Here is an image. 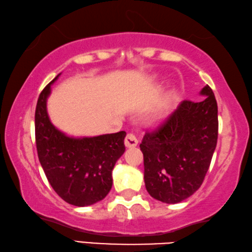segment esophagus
Wrapping results in <instances>:
<instances>
[{"mask_svg":"<svg viewBox=\"0 0 252 252\" xmlns=\"http://www.w3.org/2000/svg\"><path fill=\"white\" fill-rule=\"evenodd\" d=\"M125 143L126 148H133L138 144V139L133 133H127L125 139Z\"/></svg>","mask_w":252,"mask_h":252,"instance_id":"esophagus-1","label":"esophagus"}]
</instances>
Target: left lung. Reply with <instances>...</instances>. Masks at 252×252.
<instances>
[{"mask_svg":"<svg viewBox=\"0 0 252 252\" xmlns=\"http://www.w3.org/2000/svg\"><path fill=\"white\" fill-rule=\"evenodd\" d=\"M203 100H185L140 144L144 183L152 198L181 202L202 185L218 140V105L206 85Z\"/></svg>","mask_w":252,"mask_h":252,"instance_id":"left-lung-1","label":"left lung"}]
</instances>
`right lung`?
I'll return each instance as SVG.
<instances>
[{
	"label": "right lung",
	"instance_id": "add662e5",
	"mask_svg": "<svg viewBox=\"0 0 252 252\" xmlns=\"http://www.w3.org/2000/svg\"><path fill=\"white\" fill-rule=\"evenodd\" d=\"M60 75V74H59ZM51 81L41 92L35 109V142L44 173L55 192L76 207L91 206L112 188L114 164L126 151V132L97 136H67L50 121L46 101Z\"/></svg>",
	"mask_w": 252,
	"mask_h": 252
}]
</instances>
